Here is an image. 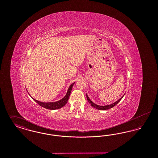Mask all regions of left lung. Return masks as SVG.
<instances>
[{
  "mask_svg": "<svg viewBox=\"0 0 158 158\" xmlns=\"http://www.w3.org/2000/svg\"><path fill=\"white\" fill-rule=\"evenodd\" d=\"M124 95L123 96V97H121V98H120L118 101H117L116 102H114L113 104H110V105H104V106H101V105H98L97 104H95V103H94L91 100H90L89 98L88 97V96L87 95V94H86V98H87V99H88V102H89V103L90 104L91 106H92L93 107H94L95 108H96V109H97V110H108V109H110V108H113L114 107L115 105H117L120 101H121V99L123 98V97H124Z\"/></svg>",
  "mask_w": 158,
  "mask_h": 158,
  "instance_id": "left-lung-1",
  "label": "left lung"
}]
</instances>
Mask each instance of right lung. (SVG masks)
<instances>
[{"label":"right lung","instance_id":"obj_1","mask_svg":"<svg viewBox=\"0 0 158 158\" xmlns=\"http://www.w3.org/2000/svg\"><path fill=\"white\" fill-rule=\"evenodd\" d=\"M75 82L73 83H72L69 89H68V92H67V94L66 95L64 96V98L61 99L59 101H56V102H41V101H37L34 98H32L37 103L38 105L47 108V109H48V110H57V109H59L60 108L63 107V106L66 104V103L68 102V99L70 97V94L71 93V91L72 89V87L74 85V83Z\"/></svg>","mask_w":158,"mask_h":158}]
</instances>
